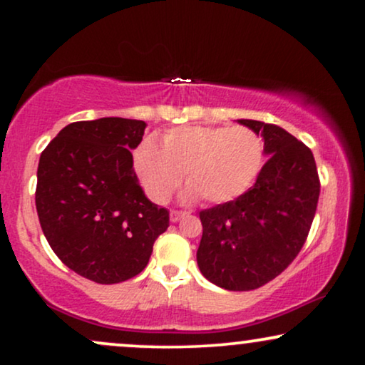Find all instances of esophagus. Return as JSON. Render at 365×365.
I'll return each instance as SVG.
<instances>
[{"instance_id": "obj_1", "label": "esophagus", "mask_w": 365, "mask_h": 365, "mask_svg": "<svg viewBox=\"0 0 365 365\" xmlns=\"http://www.w3.org/2000/svg\"><path fill=\"white\" fill-rule=\"evenodd\" d=\"M184 216H186V212H182V211H171V214H169V217H171V222H178L179 219L184 217Z\"/></svg>"}]
</instances>
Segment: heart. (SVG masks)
Segmentation results:
<instances>
[{
	"mask_svg": "<svg viewBox=\"0 0 365 365\" xmlns=\"http://www.w3.org/2000/svg\"><path fill=\"white\" fill-rule=\"evenodd\" d=\"M262 159V139L249 128L179 126L164 133L159 144L144 138L134 149L133 166L154 202H166L184 173L186 201L222 204L251 186Z\"/></svg>",
	"mask_w": 365,
	"mask_h": 365,
	"instance_id": "obj_1",
	"label": "heart"
}]
</instances>
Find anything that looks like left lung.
Returning a JSON list of instances; mask_svg holds the SVG:
<instances>
[{"label":"left lung","instance_id":"8db88e82","mask_svg":"<svg viewBox=\"0 0 365 365\" xmlns=\"http://www.w3.org/2000/svg\"><path fill=\"white\" fill-rule=\"evenodd\" d=\"M237 123L261 134L267 163L249 191L199 212L196 257L209 282L252 291L279 276L302 249L321 184L311 149L286 129L254 119Z\"/></svg>","mask_w":365,"mask_h":365}]
</instances>
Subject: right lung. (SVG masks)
Here are the masks:
<instances>
[{"mask_svg": "<svg viewBox=\"0 0 365 365\" xmlns=\"http://www.w3.org/2000/svg\"><path fill=\"white\" fill-rule=\"evenodd\" d=\"M148 124L101 118L68 124L41 153L36 211L54 254L79 276L118 284L148 266L169 211L149 201L131 149Z\"/></svg>", "mask_w": 365, "mask_h": 365, "instance_id": "1", "label": "right lung"}]
</instances>
